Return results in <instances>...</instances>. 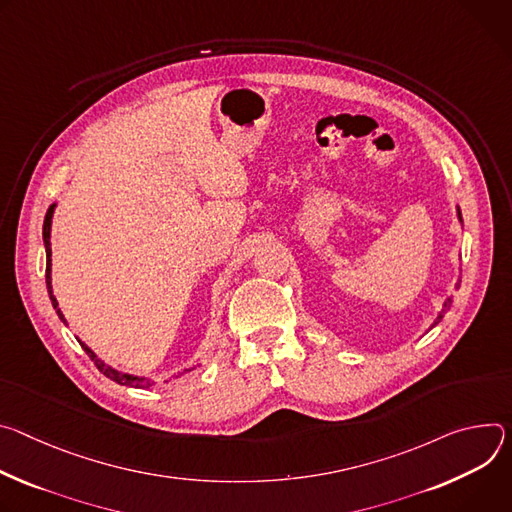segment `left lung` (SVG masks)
<instances>
[{
	"label": "left lung",
	"instance_id": "obj_1",
	"mask_svg": "<svg viewBox=\"0 0 512 512\" xmlns=\"http://www.w3.org/2000/svg\"><path fill=\"white\" fill-rule=\"evenodd\" d=\"M458 219L462 221V211H460V207H458ZM458 287H460V285H458ZM449 305H451V299L447 297V299H445V303H443V309H441V313L437 315V319H435V323H433V325H437V323L443 319V313L449 309ZM433 325H431V327H433Z\"/></svg>",
	"mask_w": 512,
	"mask_h": 512
}]
</instances>
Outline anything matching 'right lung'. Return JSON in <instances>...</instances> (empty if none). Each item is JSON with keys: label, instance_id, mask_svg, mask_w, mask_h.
<instances>
[{"label": "right lung", "instance_id": "right-lung-1", "mask_svg": "<svg viewBox=\"0 0 512 512\" xmlns=\"http://www.w3.org/2000/svg\"><path fill=\"white\" fill-rule=\"evenodd\" d=\"M54 207H56V203H52L50 207H48V211H46V215H44V225H42V240H44V248H46V289H48V295H50V301H52V307L56 309V313H59V317H61V321H65V315L61 313V309H59V301L54 299V295H52V276H50V268H52V260H50V256H52V250H50V225H52V213H54ZM77 342L81 344V348L87 352V356L95 362V366H97V370L99 372H103L107 378H111L113 382H118V384H124V386H136V388H148V386H152L154 382H150L148 378H142V376H132V374H124V372H120V370H116V368H111V366H107V364H103L97 356H95V352L91 350V348H87L81 339L77 337Z\"/></svg>", "mask_w": 512, "mask_h": 512}]
</instances>
